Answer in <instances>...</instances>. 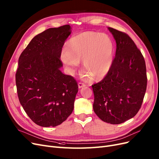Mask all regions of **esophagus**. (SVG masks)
Segmentation results:
<instances>
[{
    "label": "esophagus",
    "mask_w": 159,
    "mask_h": 159,
    "mask_svg": "<svg viewBox=\"0 0 159 159\" xmlns=\"http://www.w3.org/2000/svg\"><path fill=\"white\" fill-rule=\"evenodd\" d=\"M78 86H79V89H82V88L86 86V84H84L83 83H79Z\"/></svg>",
    "instance_id": "obj_1"
}]
</instances>
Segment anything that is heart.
Masks as SVG:
<instances>
[{"instance_id": "obj_1", "label": "heart", "mask_w": 159, "mask_h": 159, "mask_svg": "<svg viewBox=\"0 0 159 159\" xmlns=\"http://www.w3.org/2000/svg\"><path fill=\"white\" fill-rule=\"evenodd\" d=\"M115 44L109 35L93 31H86L70 38L62 50L61 61L71 70L83 61L86 76L94 80L103 78L109 72L114 61Z\"/></svg>"}]
</instances>
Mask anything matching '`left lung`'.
<instances>
[{
	"mask_svg": "<svg viewBox=\"0 0 159 159\" xmlns=\"http://www.w3.org/2000/svg\"><path fill=\"white\" fill-rule=\"evenodd\" d=\"M108 29L116 41L115 57L107 75L92 86L93 109L103 121L118 125L138 113L148 79L144 57L132 39L113 28Z\"/></svg>",
	"mask_w": 159,
	"mask_h": 159,
	"instance_id": "8db88e82",
	"label": "left lung"
}]
</instances>
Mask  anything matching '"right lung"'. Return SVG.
<instances>
[{"mask_svg":"<svg viewBox=\"0 0 159 159\" xmlns=\"http://www.w3.org/2000/svg\"><path fill=\"white\" fill-rule=\"evenodd\" d=\"M70 29L69 25L46 29L31 40L19 57L17 96L29 118L40 126L61 125L74 109L77 83L60 70L62 47Z\"/></svg>","mask_w":159,"mask_h":159,"instance_id":"right-lung-1","label":"right lung"}]
</instances>
